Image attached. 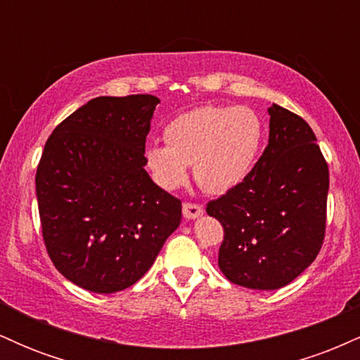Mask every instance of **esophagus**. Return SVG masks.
<instances>
[{
	"label": "esophagus",
	"instance_id": "34e87169",
	"mask_svg": "<svg viewBox=\"0 0 360 360\" xmlns=\"http://www.w3.org/2000/svg\"><path fill=\"white\" fill-rule=\"evenodd\" d=\"M203 206L200 205H194V203H184L183 205V214L186 220H194V218L201 217L203 214Z\"/></svg>",
	"mask_w": 360,
	"mask_h": 360
}]
</instances>
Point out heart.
<instances>
[{
    "label": "heart",
    "mask_w": 360,
    "mask_h": 360,
    "mask_svg": "<svg viewBox=\"0 0 360 360\" xmlns=\"http://www.w3.org/2000/svg\"><path fill=\"white\" fill-rule=\"evenodd\" d=\"M166 143L143 152L152 179L166 191L188 181V166L205 191L223 194L250 174L264 140V123L247 106H200L164 130Z\"/></svg>",
    "instance_id": "heart-1"
}]
</instances>
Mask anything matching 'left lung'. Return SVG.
<instances>
[{"mask_svg": "<svg viewBox=\"0 0 360 360\" xmlns=\"http://www.w3.org/2000/svg\"><path fill=\"white\" fill-rule=\"evenodd\" d=\"M269 143L250 174L206 213L223 225L218 266L238 286L272 291L316 259L325 237L328 166L313 130L272 103Z\"/></svg>", "mask_w": 360, "mask_h": 360, "instance_id": "1", "label": "left lung"}]
</instances>
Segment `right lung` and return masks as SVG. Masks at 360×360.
<instances>
[{
	"mask_svg": "<svg viewBox=\"0 0 360 360\" xmlns=\"http://www.w3.org/2000/svg\"><path fill=\"white\" fill-rule=\"evenodd\" d=\"M159 98H94L56 127L37 167L45 247L57 271L110 295L150 269L181 223V201L146 171Z\"/></svg>",
	"mask_w": 360,
	"mask_h": 360,
	"instance_id": "1",
	"label": "right lung"
}]
</instances>
